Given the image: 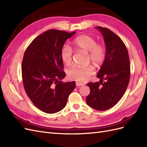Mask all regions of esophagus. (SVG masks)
I'll return each instance as SVG.
<instances>
[{
	"mask_svg": "<svg viewBox=\"0 0 147 147\" xmlns=\"http://www.w3.org/2000/svg\"><path fill=\"white\" fill-rule=\"evenodd\" d=\"M76 86L77 87H80V86H84V84H82V83H80V82H76Z\"/></svg>",
	"mask_w": 147,
	"mask_h": 147,
	"instance_id": "obj_1",
	"label": "esophagus"
}]
</instances>
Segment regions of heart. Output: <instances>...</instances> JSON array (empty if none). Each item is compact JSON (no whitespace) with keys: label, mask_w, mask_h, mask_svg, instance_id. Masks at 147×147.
Instances as JSON below:
<instances>
[{"label":"heart","mask_w":147,"mask_h":147,"mask_svg":"<svg viewBox=\"0 0 147 147\" xmlns=\"http://www.w3.org/2000/svg\"><path fill=\"white\" fill-rule=\"evenodd\" d=\"M74 47L78 50L88 52L89 59L97 65L102 64L106 58V49L103 45L96 43L94 38L87 35L77 36L73 41ZM63 62L66 65H70L73 60V51L71 48L65 45L60 52ZM94 73L92 66L87 67H74L69 70L67 76L71 80L79 82H85Z\"/></svg>","instance_id":"1"}]
</instances>
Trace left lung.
<instances>
[{
	"label": "left lung",
	"mask_w": 147,
	"mask_h": 147,
	"mask_svg": "<svg viewBox=\"0 0 147 147\" xmlns=\"http://www.w3.org/2000/svg\"><path fill=\"white\" fill-rule=\"evenodd\" d=\"M106 45V58L97 77L99 82H89L86 102L97 111H106L117 103L129 84L130 65L127 49L122 40L109 29L97 27ZM105 81L104 82L103 81Z\"/></svg>",
	"instance_id": "obj_1"
}]
</instances>
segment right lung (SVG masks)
I'll list each match as a JSON object with an SVG mask.
<instances>
[{
    "mask_svg": "<svg viewBox=\"0 0 147 147\" xmlns=\"http://www.w3.org/2000/svg\"><path fill=\"white\" fill-rule=\"evenodd\" d=\"M76 32L51 29L41 33L26 50L22 64L25 92L33 104L47 114H54L66 106L76 82H63L66 74L60 52L65 41Z\"/></svg>",
    "mask_w": 147,
    "mask_h": 147,
    "instance_id": "right-lung-1",
    "label": "right lung"
}]
</instances>
